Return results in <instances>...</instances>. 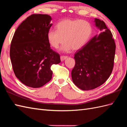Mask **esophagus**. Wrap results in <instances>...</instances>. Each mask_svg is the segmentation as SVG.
I'll use <instances>...</instances> for the list:
<instances>
[{"label":"esophagus","instance_id":"34e87169","mask_svg":"<svg viewBox=\"0 0 127 127\" xmlns=\"http://www.w3.org/2000/svg\"><path fill=\"white\" fill-rule=\"evenodd\" d=\"M67 57V56H61V61H63L64 60H65L66 58Z\"/></svg>","mask_w":127,"mask_h":127}]
</instances>
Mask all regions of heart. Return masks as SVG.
<instances>
[{
  "mask_svg": "<svg viewBox=\"0 0 127 127\" xmlns=\"http://www.w3.org/2000/svg\"><path fill=\"white\" fill-rule=\"evenodd\" d=\"M56 30H49L47 37L50 45L57 49L65 43L62 50H78L85 45L91 36L92 28L88 21L80 19H66L58 22Z\"/></svg>",
  "mask_w": 127,
  "mask_h": 127,
  "instance_id": "heart-1",
  "label": "heart"
}]
</instances>
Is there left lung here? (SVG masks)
<instances>
[{"mask_svg":"<svg viewBox=\"0 0 127 127\" xmlns=\"http://www.w3.org/2000/svg\"><path fill=\"white\" fill-rule=\"evenodd\" d=\"M100 33L93 37L74 54L75 65L71 72L73 83L82 90L95 89L108 79L114 64L116 45L105 22L95 18Z\"/></svg>","mask_w":127,"mask_h":127,"instance_id":"obj_1","label":"left lung"}]
</instances>
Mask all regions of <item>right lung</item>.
Returning <instances> with one entry per match:
<instances>
[{"label":"right lung","instance_id":"1","mask_svg":"<svg viewBox=\"0 0 127 127\" xmlns=\"http://www.w3.org/2000/svg\"><path fill=\"white\" fill-rule=\"evenodd\" d=\"M51 20L48 14H32L19 26L11 41L9 55L15 75L32 88L49 82L51 65L61 62L59 54L51 49L48 40Z\"/></svg>","mask_w":127,"mask_h":127}]
</instances>
